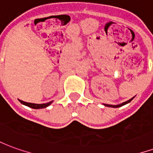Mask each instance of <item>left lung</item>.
Segmentation results:
<instances>
[{
    "label": "left lung",
    "mask_w": 153,
    "mask_h": 153,
    "mask_svg": "<svg viewBox=\"0 0 153 153\" xmlns=\"http://www.w3.org/2000/svg\"><path fill=\"white\" fill-rule=\"evenodd\" d=\"M133 99H134V97H133V98H131V99L128 100L127 102H123V103H121V104H120V105H108V104H105V106H110V107H115V108H116V107H120V106H124V105H125V104H127V103L130 102H131Z\"/></svg>",
    "instance_id": "left-lung-1"
}]
</instances>
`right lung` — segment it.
Segmentation results:
<instances>
[{"label":"right lung","instance_id":"1","mask_svg":"<svg viewBox=\"0 0 153 153\" xmlns=\"http://www.w3.org/2000/svg\"><path fill=\"white\" fill-rule=\"evenodd\" d=\"M19 102L24 104L25 106H28L31 108H33V109H41V108H46L47 106H48L50 105L51 103L52 102H50L47 103H43V104H35V103H30V102H24V101H21L19 100Z\"/></svg>","mask_w":153,"mask_h":153}]
</instances>
